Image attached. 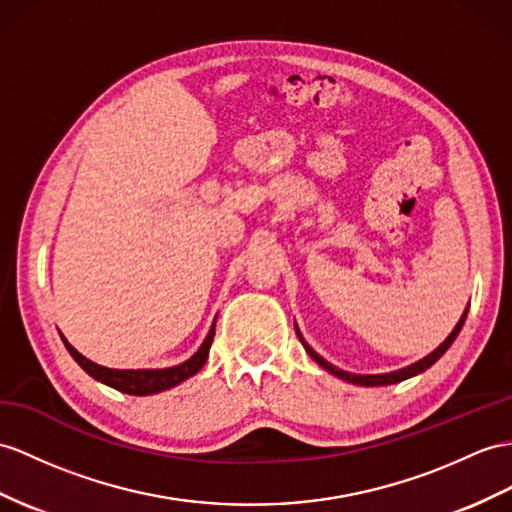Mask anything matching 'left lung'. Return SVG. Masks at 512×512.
I'll return each mask as SVG.
<instances>
[{
  "label": "left lung",
  "instance_id": "left-lung-1",
  "mask_svg": "<svg viewBox=\"0 0 512 512\" xmlns=\"http://www.w3.org/2000/svg\"><path fill=\"white\" fill-rule=\"evenodd\" d=\"M465 317H467V310L463 313V317H460V321L456 323V328L450 332V336H447V339H445L439 347H436V350H434L432 354H428L426 358H421V360H417V363L408 365V367H404V369H397V371H391V373H373V376H358V373H347V371H343V369H339V367L330 365L328 360H323V358L313 350V347H310V345L304 341V336L299 334L297 326H295V332H297V336H299V341H302V345L306 347V352L310 354V358H313L315 363L321 365L326 371H330L332 376L341 378V380H347V382H352V384H358V386H386V384H395V382H402V380L413 378V376H417V373H421V371H426L428 367H432V365L436 363V360H439V358L447 352V347H450V345L454 343V339L458 336L460 328H463Z\"/></svg>",
  "mask_w": 512,
  "mask_h": 512
}]
</instances>
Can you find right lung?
<instances>
[{
  "label": "right lung",
  "mask_w": 512,
  "mask_h": 512,
  "mask_svg": "<svg viewBox=\"0 0 512 512\" xmlns=\"http://www.w3.org/2000/svg\"><path fill=\"white\" fill-rule=\"evenodd\" d=\"M213 336H215V323L204 339L202 347H199V350L189 360H184L182 365L167 367V369H108L102 365H95L89 358H84L76 350V347L67 343L65 336H62V341H65V347L73 356V360H76V363L97 382L108 384V386H112V389L128 393V395H152V393L167 391V389H171V386H176V384L184 382L186 378L195 376V373L202 369L208 360Z\"/></svg>",
  "instance_id": "obj_1"
}]
</instances>
